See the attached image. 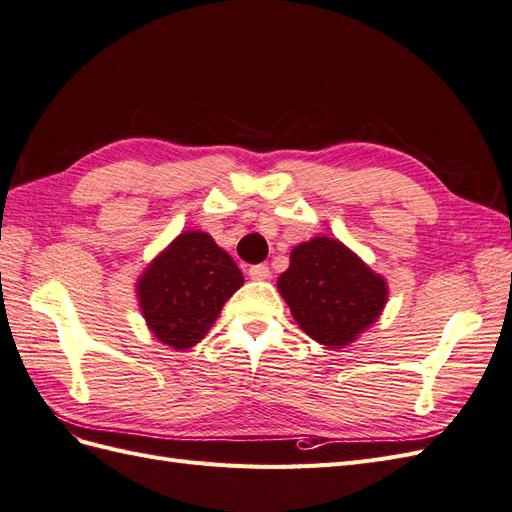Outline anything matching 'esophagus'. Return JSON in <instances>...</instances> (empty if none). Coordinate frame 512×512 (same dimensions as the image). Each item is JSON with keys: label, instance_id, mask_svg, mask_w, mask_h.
<instances>
[{"label": "esophagus", "instance_id": "obj_1", "mask_svg": "<svg viewBox=\"0 0 512 512\" xmlns=\"http://www.w3.org/2000/svg\"><path fill=\"white\" fill-rule=\"evenodd\" d=\"M250 277H252V280L262 282V280H269L271 271H269L267 265H254V267H250Z\"/></svg>", "mask_w": 512, "mask_h": 512}]
</instances>
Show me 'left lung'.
<instances>
[{"label": "left lung", "mask_w": 512, "mask_h": 512, "mask_svg": "<svg viewBox=\"0 0 512 512\" xmlns=\"http://www.w3.org/2000/svg\"><path fill=\"white\" fill-rule=\"evenodd\" d=\"M277 290L299 327L327 348H346L384 312L389 284L331 237L294 245Z\"/></svg>", "instance_id": "8db88e82"}]
</instances>
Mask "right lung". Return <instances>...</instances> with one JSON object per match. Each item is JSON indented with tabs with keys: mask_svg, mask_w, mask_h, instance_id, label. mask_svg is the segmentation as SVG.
<instances>
[{
	"mask_svg": "<svg viewBox=\"0 0 512 512\" xmlns=\"http://www.w3.org/2000/svg\"><path fill=\"white\" fill-rule=\"evenodd\" d=\"M241 286V269L209 232L185 230L145 267L136 297L153 337L173 350H188L209 333Z\"/></svg>",
	"mask_w": 512,
	"mask_h": 512,
	"instance_id": "right-lung-1",
	"label": "right lung"
}]
</instances>
